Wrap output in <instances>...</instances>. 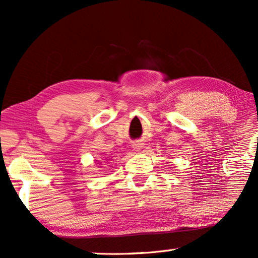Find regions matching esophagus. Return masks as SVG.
Masks as SVG:
<instances>
[{
  "mask_svg": "<svg viewBox=\"0 0 258 258\" xmlns=\"http://www.w3.org/2000/svg\"><path fill=\"white\" fill-rule=\"evenodd\" d=\"M141 148H142V144H141V143L135 144V149H141Z\"/></svg>",
  "mask_w": 258,
  "mask_h": 258,
  "instance_id": "34e87169",
  "label": "esophagus"
}]
</instances>
